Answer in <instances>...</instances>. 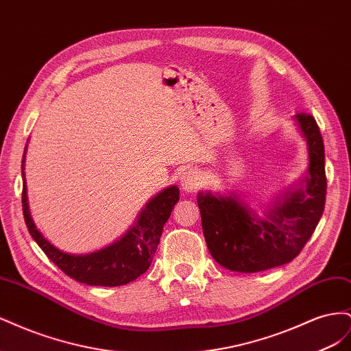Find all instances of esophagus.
Returning a JSON list of instances; mask_svg holds the SVG:
<instances>
[{
	"instance_id": "esophagus-1",
	"label": "esophagus",
	"mask_w": 351,
	"mask_h": 351,
	"mask_svg": "<svg viewBox=\"0 0 351 351\" xmlns=\"http://www.w3.org/2000/svg\"><path fill=\"white\" fill-rule=\"evenodd\" d=\"M202 183H204V177H202V174L195 168L186 169L182 178H180V184H182V189L187 193L196 192V190L202 186Z\"/></svg>"
}]
</instances>
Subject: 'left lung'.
Instances as JSON below:
<instances>
[{
  "label": "left lung",
  "mask_w": 351,
  "mask_h": 351,
  "mask_svg": "<svg viewBox=\"0 0 351 351\" xmlns=\"http://www.w3.org/2000/svg\"><path fill=\"white\" fill-rule=\"evenodd\" d=\"M309 152L303 184L277 200L261 218L236 195L199 192L202 228L206 246L221 267L237 272H259L291 262L319 222L326 196L325 149L311 114L294 115Z\"/></svg>",
  "instance_id": "obj_1"
}]
</instances>
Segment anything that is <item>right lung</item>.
Instances as JSON below:
<instances>
[{"instance_id": "add662e5", "label": "right lung", "mask_w": 351, "mask_h": 351, "mask_svg": "<svg viewBox=\"0 0 351 351\" xmlns=\"http://www.w3.org/2000/svg\"><path fill=\"white\" fill-rule=\"evenodd\" d=\"M23 171L25 155L22 159V204L27 230L47 256L70 278L88 285L117 287L139 278L151 267L165 222L180 199V190L177 186L164 189L161 193L147 202L137 217L134 226L120 240L88 254H71L57 249L36 228L29 212Z\"/></svg>"}]
</instances>
